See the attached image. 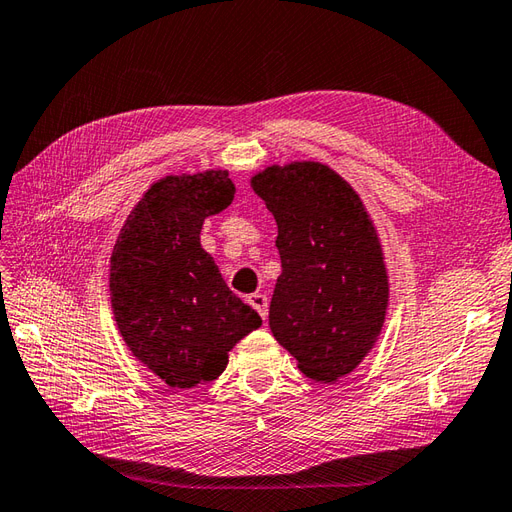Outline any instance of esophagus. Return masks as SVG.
Segmentation results:
<instances>
[{
  "label": "esophagus",
  "mask_w": 512,
  "mask_h": 512,
  "mask_svg": "<svg viewBox=\"0 0 512 512\" xmlns=\"http://www.w3.org/2000/svg\"><path fill=\"white\" fill-rule=\"evenodd\" d=\"M247 302L254 306V309L258 311V315L263 317V320H267V295H263V293H252L247 298Z\"/></svg>",
  "instance_id": "1"
}]
</instances>
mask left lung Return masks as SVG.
Wrapping results in <instances>:
<instances>
[{
    "instance_id": "left-lung-1",
    "label": "left lung",
    "mask_w": 512,
    "mask_h": 512,
    "mask_svg": "<svg viewBox=\"0 0 512 512\" xmlns=\"http://www.w3.org/2000/svg\"><path fill=\"white\" fill-rule=\"evenodd\" d=\"M249 184L278 223L271 333L309 379H342L377 344L388 313L377 227L355 188L322 162L267 166Z\"/></svg>"
}]
</instances>
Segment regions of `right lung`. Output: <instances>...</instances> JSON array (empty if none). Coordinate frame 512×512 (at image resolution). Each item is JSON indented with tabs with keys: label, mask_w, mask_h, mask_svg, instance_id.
Returning <instances> with one entry per match:
<instances>
[{
	"label": "right lung",
	"mask_w": 512,
	"mask_h": 512,
	"mask_svg": "<svg viewBox=\"0 0 512 512\" xmlns=\"http://www.w3.org/2000/svg\"><path fill=\"white\" fill-rule=\"evenodd\" d=\"M227 170L166 175L144 192L111 252L113 320L133 357L177 390L219 377L230 352L263 324L227 289L201 247V225L234 199Z\"/></svg>",
	"instance_id": "1"
}]
</instances>
